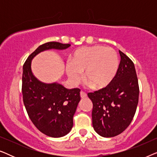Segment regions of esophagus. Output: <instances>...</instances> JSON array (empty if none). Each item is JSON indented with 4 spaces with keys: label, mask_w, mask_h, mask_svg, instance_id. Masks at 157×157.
I'll use <instances>...</instances> for the list:
<instances>
[{
    "label": "esophagus",
    "mask_w": 157,
    "mask_h": 157,
    "mask_svg": "<svg viewBox=\"0 0 157 157\" xmlns=\"http://www.w3.org/2000/svg\"><path fill=\"white\" fill-rule=\"evenodd\" d=\"M80 96H81V97L82 98H85L87 97L86 93V92H84V91H81L80 92Z\"/></svg>",
    "instance_id": "34e87169"
}]
</instances>
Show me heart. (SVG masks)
<instances>
[{"label":"heart","instance_id":"obj_1","mask_svg":"<svg viewBox=\"0 0 157 157\" xmlns=\"http://www.w3.org/2000/svg\"><path fill=\"white\" fill-rule=\"evenodd\" d=\"M119 66L117 53L111 47L94 46L83 47L73 53L71 62L66 64L68 78L76 85L82 79L95 89H103L114 79Z\"/></svg>","mask_w":157,"mask_h":157}]
</instances>
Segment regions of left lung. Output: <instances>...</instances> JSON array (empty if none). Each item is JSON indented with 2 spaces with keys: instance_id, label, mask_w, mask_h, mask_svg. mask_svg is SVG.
<instances>
[{
  "instance_id": "left-lung-1",
  "label": "left lung",
  "mask_w": 157,
  "mask_h": 157,
  "mask_svg": "<svg viewBox=\"0 0 157 157\" xmlns=\"http://www.w3.org/2000/svg\"><path fill=\"white\" fill-rule=\"evenodd\" d=\"M121 61L114 79L108 86L88 93L93 103L92 124L104 137H113L129 126L136 111L139 87L133 61L119 51Z\"/></svg>"
}]
</instances>
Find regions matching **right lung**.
<instances>
[{"mask_svg": "<svg viewBox=\"0 0 157 157\" xmlns=\"http://www.w3.org/2000/svg\"><path fill=\"white\" fill-rule=\"evenodd\" d=\"M71 46L48 42L38 46L23 66L22 94L28 115L36 128L51 137L65 136L73 127V117L81 100L79 89H67L59 83H42L31 71V60L43 51L62 50Z\"/></svg>", "mask_w": 157, "mask_h": 157, "instance_id": "add662e5", "label": "right lung"}]
</instances>
